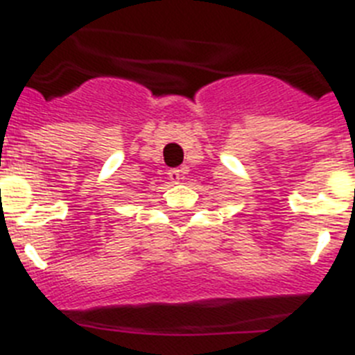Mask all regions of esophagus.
Masks as SVG:
<instances>
[{
    "label": "esophagus",
    "mask_w": 355,
    "mask_h": 355,
    "mask_svg": "<svg viewBox=\"0 0 355 355\" xmlns=\"http://www.w3.org/2000/svg\"><path fill=\"white\" fill-rule=\"evenodd\" d=\"M168 178H171L172 183L181 181L183 180V168H171V171H168Z\"/></svg>",
    "instance_id": "esophagus-1"
}]
</instances>
